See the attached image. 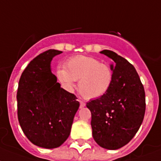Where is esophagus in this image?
I'll use <instances>...</instances> for the list:
<instances>
[{"label":"esophagus","instance_id":"1","mask_svg":"<svg viewBox=\"0 0 161 161\" xmlns=\"http://www.w3.org/2000/svg\"><path fill=\"white\" fill-rule=\"evenodd\" d=\"M78 101L80 102V108H81V109H82V108H83L85 106H86V104H85V102L82 101H81V100H78Z\"/></svg>","mask_w":161,"mask_h":161}]
</instances>
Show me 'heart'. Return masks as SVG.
Returning <instances> with one entry per match:
<instances>
[{
	"mask_svg": "<svg viewBox=\"0 0 161 161\" xmlns=\"http://www.w3.org/2000/svg\"><path fill=\"white\" fill-rule=\"evenodd\" d=\"M60 83L68 91H73L78 81V91L85 99H96L109 91L113 82L112 69L106 64L90 56L70 58L65 68L57 71Z\"/></svg>",
	"mask_w": 161,
	"mask_h": 161,
	"instance_id": "obj_1",
	"label": "heart"
}]
</instances>
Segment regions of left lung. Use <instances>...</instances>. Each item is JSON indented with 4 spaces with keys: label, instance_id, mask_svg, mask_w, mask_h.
<instances>
[{
    "label": "left lung",
    "instance_id": "obj_1",
    "mask_svg": "<svg viewBox=\"0 0 161 161\" xmlns=\"http://www.w3.org/2000/svg\"><path fill=\"white\" fill-rule=\"evenodd\" d=\"M101 53L113 60V82L102 97L87 103L96 142L105 149L117 150L129 142L144 119V87L137 71L127 60L109 50Z\"/></svg>",
    "mask_w": 161,
    "mask_h": 161
}]
</instances>
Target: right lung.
Instances as JSON below:
<instances>
[{
	"label": "right lung",
	"instance_id": "obj_1",
	"mask_svg": "<svg viewBox=\"0 0 161 161\" xmlns=\"http://www.w3.org/2000/svg\"><path fill=\"white\" fill-rule=\"evenodd\" d=\"M62 51L48 50L34 58L23 72L17 92L18 119L28 139L37 147L53 149L68 138L79 102L60 87L51 62Z\"/></svg>",
	"mask_w": 161,
	"mask_h": 161
}]
</instances>
